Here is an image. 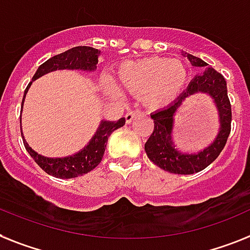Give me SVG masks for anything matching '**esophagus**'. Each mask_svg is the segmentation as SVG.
Instances as JSON below:
<instances>
[{
	"mask_svg": "<svg viewBox=\"0 0 250 250\" xmlns=\"http://www.w3.org/2000/svg\"><path fill=\"white\" fill-rule=\"evenodd\" d=\"M139 116H142V112H140V111H127V113L125 115V121H126V124H131L134 119H137V117Z\"/></svg>",
	"mask_w": 250,
	"mask_h": 250,
	"instance_id": "esophagus-1",
	"label": "esophagus"
}]
</instances>
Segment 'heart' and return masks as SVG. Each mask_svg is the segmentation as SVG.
<instances>
[{
    "label": "heart",
    "mask_w": 250,
    "mask_h": 250,
    "mask_svg": "<svg viewBox=\"0 0 250 250\" xmlns=\"http://www.w3.org/2000/svg\"><path fill=\"white\" fill-rule=\"evenodd\" d=\"M117 84L133 94H142L143 103L150 110H160L174 102L184 89L188 71L176 60L144 59L125 62L116 73ZM111 94L116 96L115 89Z\"/></svg>",
    "instance_id": "1"
}]
</instances>
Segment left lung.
<instances>
[{
    "instance_id": "8db88e82",
    "label": "left lung",
    "mask_w": 250,
    "mask_h": 250,
    "mask_svg": "<svg viewBox=\"0 0 250 250\" xmlns=\"http://www.w3.org/2000/svg\"><path fill=\"white\" fill-rule=\"evenodd\" d=\"M195 67H203L204 71L198 74L191 80L187 90L177 100L162 110L150 115L153 119L154 129L149 139L144 144V149L154 165L171 174L191 175L204 170L213 162L224 149L226 140L231 130V104L228 97L226 80L220 73L208 66L203 60L190 53H183ZM197 92H203L214 100L219 112L220 129L215 140L209 146L197 154L181 152L176 148L172 137L174 116L181 104L187 98Z\"/></svg>"
}]
</instances>
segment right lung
Segmentation results:
<instances>
[{"instance_id": "obj_1", "label": "right lung", "mask_w": 250, "mask_h": 250, "mask_svg": "<svg viewBox=\"0 0 250 250\" xmlns=\"http://www.w3.org/2000/svg\"><path fill=\"white\" fill-rule=\"evenodd\" d=\"M100 55V49L93 48V47L80 46L67 49L65 52L53 56L49 60H47L46 62H43L42 65L39 66L34 76H33L32 82L26 86L21 106L24 104L25 94L28 93L29 88H30L34 80L51 73V71H56V70H82V71L92 73L97 69ZM20 124H21V119H20ZM124 125H125V119L124 117H121L120 120L117 121L102 120L98 129H97L96 134L93 135L92 139L89 140V143L86 144L83 149H80L75 154L60 158L44 157L42 154L37 153L36 150L32 149V147H29V144L24 139L22 131L21 137L28 153L32 156L33 160L36 161L37 165L43 171H46L47 174L52 175L55 177H60V179H73V177L88 174L89 171H92L93 168H96L100 165V162L102 161L103 153H104V149H106L108 137L115 130L124 126Z\"/></svg>"}]
</instances>
